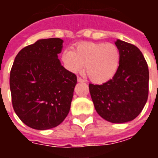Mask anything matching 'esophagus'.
Instances as JSON below:
<instances>
[{"label": "esophagus", "instance_id": "obj_1", "mask_svg": "<svg viewBox=\"0 0 158 158\" xmlns=\"http://www.w3.org/2000/svg\"><path fill=\"white\" fill-rule=\"evenodd\" d=\"M77 80H78V82H79V83H83V82H84V79H82V78H80V77H78Z\"/></svg>", "mask_w": 158, "mask_h": 158}]
</instances>
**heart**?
<instances>
[{
  "label": "heart",
  "mask_w": 158,
  "mask_h": 158,
  "mask_svg": "<svg viewBox=\"0 0 158 158\" xmlns=\"http://www.w3.org/2000/svg\"><path fill=\"white\" fill-rule=\"evenodd\" d=\"M61 60L69 72H85L91 81L102 84L116 74L120 62V52L113 43H85L79 45L75 52L65 50Z\"/></svg>",
  "instance_id": "1"
}]
</instances>
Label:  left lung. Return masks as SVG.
Here are the masks:
<instances>
[{
    "mask_svg": "<svg viewBox=\"0 0 158 158\" xmlns=\"http://www.w3.org/2000/svg\"><path fill=\"white\" fill-rule=\"evenodd\" d=\"M120 66L112 79L101 85L89 84L92 100L98 115L109 122L125 123L137 117L147 102L149 72L137 47L117 39Z\"/></svg>",
    "mask_w": 158,
    "mask_h": 158,
    "instance_id": "1",
    "label": "left lung"
}]
</instances>
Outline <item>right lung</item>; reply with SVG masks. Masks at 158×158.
<instances>
[{
    "mask_svg": "<svg viewBox=\"0 0 158 158\" xmlns=\"http://www.w3.org/2000/svg\"><path fill=\"white\" fill-rule=\"evenodd\" d=\"M62 48L60 38L40 39L15 59L10 74L12 105L28 127H56L69 113L77 77L60 64Z\"/></svg>",
    "mask_w": 158,
    "mask_h": 158,
    "instance_id": "right-lung-1",
    "label": "right lung"
}]
</instances>
